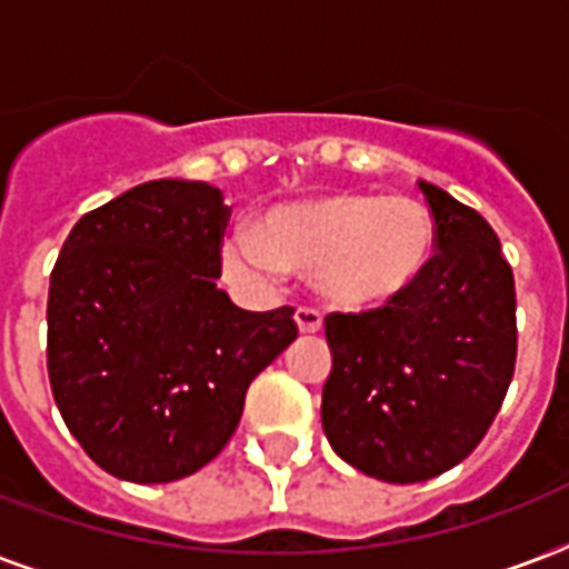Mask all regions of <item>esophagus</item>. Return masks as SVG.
<instances>
[{
    "mask_svg": "<svg viewBox=\"0 0 569 569\" xmlns=\"http://www.w3.org/2000/svg\"><path fill=\"white\" fill-rule=\"evenodd\" d=\"M295 321H298L301 333H319L321 330V312L312 310V307H298L295 310Z\"/></svg>",
    "mask_w": 569,
    "mask_h": 569,
    "instance_id": "obj_1",
    "label": "esophagus"
}]
</instances>
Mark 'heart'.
I'll use <instances>...</instances> for the list:
<instances>
[{"label": "heart", "mask_w": 569, "mask_h": 569, "mask_svg": "<svg viewBox=\"0 0 569 569\" xmlns=\"http://www.w3.org/2000/svg\"><path fill=\"white\" fill-rule=\"evenodd\" d=\"M253 244L227 253L239 274L303 271L333 301L372 307L396 301L422 277L433 253V218L413 197L333 194L274 212Z\"/></svg>", "instance_id": "heart-1"}]
</instances>
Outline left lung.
Wrapping results in <instances>:
<instances>
[{"label":"left lung","mask_w":569,"mask_h":569,"mask_svg":"<svg viewBox=\"0 0 569 569\" xmlns=\"http://www.w3.org/2000/svg\"><path fill=\"white\" fill-rule=\"evenodd\" d=\"M419 189L437 248L422 277L396 301L325 319V433L346 463L389 485L469 458L517 363L513 271L493 227L431 182Z\"/></svg>","instance_id":"8db88e82"}]
</instances>
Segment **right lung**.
I'll use <instances>...</instances> for the list:
<instances>
[{
  "label": "right lung",
  "mask_w": 569,
  "mask_h": 569,
  "mask_svg": "<svg viewBox=\"0 0 569 569\" xmlns=\"http://www.w3.org/2000/svg\"><path fill=\"white\" fill-rule=\"evenodd\" d=\"M230 206L153 180L82 214L49 277L47 369L88 458L123 481H177L230 442L244 392L298 337L292 307L248 312L214 286Z\"/></svg>",
  "instance_id": "obj_1"
}]
</instances>
